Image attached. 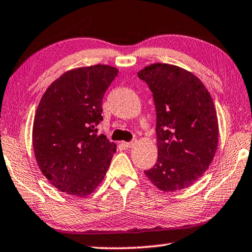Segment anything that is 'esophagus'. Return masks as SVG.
I'll list each match as a JSON object with an SVG mask.
<instances>
[{
	"mask_svg": "<svg viewBox=\"0 0 252 252\" xmlns=\"http://www.w3.org/2000/svg\"><path fill=\"white\" fill-rule=\"evenodd\" d=\"M135 144H136V139L131 140V142H126V143H124V145H125V147H127V148H131V147H134V146H135Z\"/></svg>",
	"mask_w": 252,
	"mask_h": 252,
	"instance_id": "34e87169",
	"label": "esophagus"
}]
</instances>
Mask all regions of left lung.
<instances>
[{
	"label": "left lung",
	"mask_w": 252,
	"mask_h": 252,
	"mask_svg": "<svg viewBox=\"0 0 252 252\" xmlns=\"http://www.w3.org/2000/svg\"><path fill=\"white\" fill-rule=\"evenodd\" d=\"M153 93L158 157L146 177L162 191L182 190L204 175L218 146L213 98L192 73L156 63L137 73Z\"/></svg>",
	"instance_id": "obj_1"
}]
</instances>
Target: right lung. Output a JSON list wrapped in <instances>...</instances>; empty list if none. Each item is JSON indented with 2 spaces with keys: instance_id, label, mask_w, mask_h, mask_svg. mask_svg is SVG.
I'll list each match as a JSON object with an SVG mask.
<instances>
[{
  "instance_id": "add662e5",
  "label": "right lung",
  "mask_w": 252,
  "mask_h": 252,
  "mask_svg": "<svg viewBox=\"0 0 252 252\" xmlns=\"http://www.w3.org/2000/svg\"><path fill=\"white\" fill-rule=\"evenodd\" d=\"M118 69L94 65L64 73L44 93L33 125L37 165L55 188L85 197L104 179L116 145L97 134L101 101Z\"/></svg>"
}]
</instances>
